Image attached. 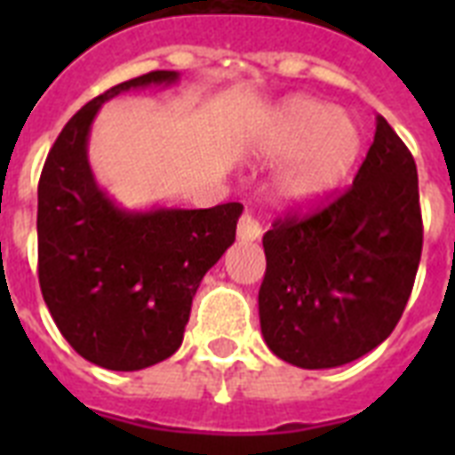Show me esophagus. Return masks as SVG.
Listing matches in <instances>:
<instances>
[{
	"instance_id": "34e87169",
	"label": "esophagus",
	"mask_w": 455,
	"mask_h": 455,
	"mask_svg": "<svg viewBox=\"0 0 455 455\" xmlns=\"http://www.w3.org/2000/svg\"><path fill=\"white\" fill-rule=\"evenodd\" d=\"M259 235H262L259 221H257L250 212L243 214L241 221H238V241L252 243V241H259Z\"/></svg>"
}]
</instances>
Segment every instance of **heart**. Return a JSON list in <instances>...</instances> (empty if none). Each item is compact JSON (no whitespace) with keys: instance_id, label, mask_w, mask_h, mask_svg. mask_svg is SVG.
Masks as SVG:
<instances>
[{"instance_id":"1","label":"heart","mask_w":455,"mask_h":455,"mask_svg":"<svg viewBox=\"0 0 455 455\" xmlns=\"http://www.w3.org/2000/svg\"><path fill=\"white\" fill-rule=\"evenodd\" d=\"M359 124L328 103L307 96L285 99L271 110L255 137V156L278 170L274 191L291 207H314L338 188L359 163Z\"/></svg>"}]
</instances>
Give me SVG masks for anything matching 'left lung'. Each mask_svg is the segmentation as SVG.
I'll use <instances>...</instances> for the list:
<instances>
[{
  "mask_svg": "<svg viewBox=\"0 0 455 455\" xmlns=\"http://www.w3.org/2000/svg\"><path fill=\"white\" fill-rule=\"evenodd\" d=\"M259 325L278 359L338 368L385 342L413 291L423 220L416 160L382 116L352 188L262 238Z\"/></svg>",
  "mask_w": 455,
  "mask_h": 455,
  "instance_id": "1",
  "label": "left lung"
}]
</instances>
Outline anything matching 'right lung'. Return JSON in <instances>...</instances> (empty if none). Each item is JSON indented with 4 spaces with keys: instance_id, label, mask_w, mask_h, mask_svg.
<instances>
[{
    "instance_id": "obj_1",
    "label": "right lung",
    "mask_w": 455,
    "mask_h": 455,
    "mask_svg": "<svg viewBox=\"0 0 455 455\" xmlns=\"http://www.w3.org/2000/svg\"><path fill=\"white\" fill-rule=\"evenodd\" d=\"M177 82V70H153L96 96L63 127L39 177V288L75 352L108 371L177 352L200 281L234 245L243 212L241 203L127 210L96 181L87 148L103 103Z\"/></svg>"
}]
</instances>
